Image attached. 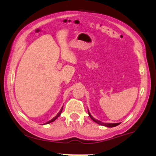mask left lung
<instances>
[{
    "instance_id": "obj_1",
    "label": "left lung",
    "mask_w": 156,
    "mask_h": 156,
    "mask_svg": "<svg viewBox=\"0 0 156 156\" xmlns=\"http://www.w3.org/2000/svg\"><path fill=\"white\" fill-rule=\"evenodd\" d=\"M88 115L90 116V118L94 121L96 122L97 124H100V125H101V126H106V127H115L118 125H119L120 123H113V124H111V123H103V122H101L100 121H99L98 120H96L95 119H94V118L92 116V115H90V113L89 112V111H88Z\"/></svg>"
}]
</instances>
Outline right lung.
<instances>
[{
	"label": "right lung",
	"instance_id": "1",
	"mask_svg": "<svg viewBox=\"0 0 156 156\" xmlns=\"http://www.w3.org/2000/svg\"><path fill=\"white\" fill-rule=\"evenodd\" d=\"M62 109H63V107H62V108H61V109H60V111H59V112L58 113V114L57 115H56V116H55L54 118H53V119H52V120H49V121H48V122H46V123L45 124H49V123H51V122H54L56 119H57V118L60 115V114H61V112H62Z\"/></svg>",
	"mask_w": 156,
	"mask_h": 156
}]
</instances>
